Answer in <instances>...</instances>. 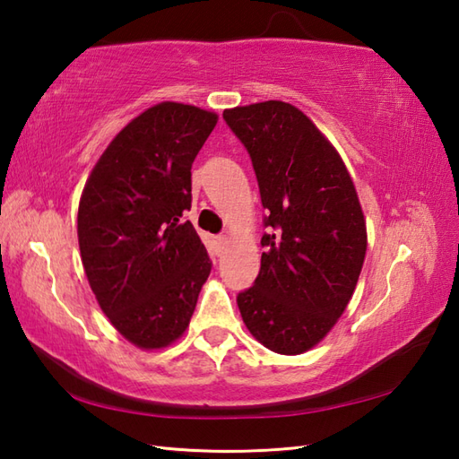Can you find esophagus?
Wrapping results in <instances>:
<instances>
[{"label": "esophagus", "instance_id": "esophagus-1", "mask_svg": "<svg viewBox=\"0 0 459 459\" xmlns=\"http://www.w3.org/2000/svg\"><path fill=\"white\" fill-rule=\"evenodd\" d=\"M212 242H214V247H217V250L222 252L229 245V237L227 235H217V237H212Z\"/></svg>", "mask_w": 459, "mask_h": 459}]
</instances>
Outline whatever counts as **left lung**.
<instances>
[{
  "label": "left lung",
  "instance_id": "left-lung-1",
  "mask_svg": "<svg viewBox=\"0 0 459 459\" xmlns=\"http://www.w3.org/2000/svg\"><path fill=\"white\" fill-rule=\"evenodd\" d=\"M255 168L268 209L264 248L242 321L262 345L299 355L343 314L363 268L367 227L341 155L307 116L280 100L222 112Z\"/></svg>",
  "mask_w": 459,
  "mask_h": 459
}]
</instances>
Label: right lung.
I'll use <instances>...</instances> for the list:
<instances>
[{"mask_svg": "<svg viewBox=\"0 0 459 459\" xmlns=\"http://www.w3.org/2000/svg\"><path fill=\"white\" fill-rule=\"evenodd\" d=\"M217 114L161 102L116 135L79 204L82 266L102 311L140 349L183 335L212 262L183 212Z\"/></svg>", "mask_w": 459, "mask_h": 459, "instance_id": "obj_1", "label": "right lung"}]
</instances>
